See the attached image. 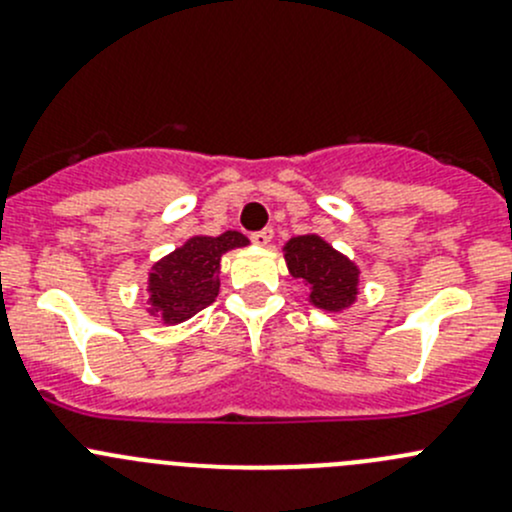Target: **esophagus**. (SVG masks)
Here are the masks:
<instances>
[{
  "mask_svg": "<svg viewBox=\"0 0 512 512\" xmlns=\"http://www.w3.org/2000/svg\"><path fill=\"white\" fill-rule=\"evenodd\" d=\"M272 237H275V230H272V227H262V230L252 232L250 240L255 242V245H262V247H265V245H270Z\"/></svg>",
  "mask_w": 512,
  "mask_h": 512,
  "instance_id": "obj_1",
  "label": "esophagus"
}]
</instances>
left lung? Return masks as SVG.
I'll use <instances>...</instances> for the list:
<instances>
[{
	"label": "left lung",
	"mask_w": 512,
	"mask_h": 512,
	"mask_svg": "<svg viewBox=\"0 0 512 512\" xmlns=\"http://www.w3.org/2000/svg\"><path fill=\"white\" fill-rule=\"evenodd\" d=\"M285 260L292 277L312 287L314 307L339 312L356 299L359 270L317 235H299L285 245Z\"/></svg>",
	"instance_id": "left-lung-1"
}]
</instances>
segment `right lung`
I'll return each mask as SVG.
<instances>
[{"instance_id": "obj_1", "label": "right lung", "mask_w": 512, "mask_h": 512, "mask_svg": "<svg viewBox=\"0 0 512 512\" xmlns=\"http://www.w3.org/2000/svg\"><path fill=\"white\" fill-rule=\"evenodd\" d=\"M242 245L247 237L235 230L218 237L198 235L156 262L148 277L151 312L165 324H178L213 304L220 289V257Z\"/></svg>"}]
</instances>
